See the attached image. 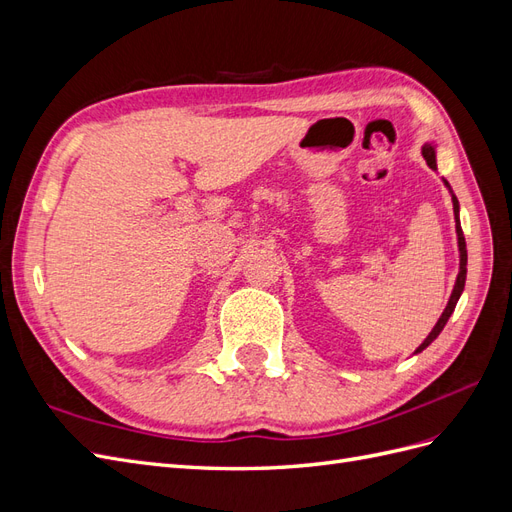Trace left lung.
Segmentation results:
<instances>
[{
  "mask_svg": "<svg viewBox=\"0 0 512 512\" xmlns=\"http://www.w3.org/2000/svg\"><path fill=\"white\" fill-rule=\"evenodd\" d=\"M423 158H425V162H427V166H429L431 170H438V164H436V147L429 145V143H427V145H423ZM444 185L448 188V192H451V198H453L455 230H457V245H459V273H457V280H455V288H453V292H451V299H448V303H446V307H444L442 316H440V318H438V322H436V327L431 329V333L425 337V342L414 350V354L423 352V350L433 342V339H436V337L442 333L444 324L448 322V318H451V314L455 312V305H457V301H459V297H461L463 286H466V273H468V269H466V265H468V250H466V237H463V230H461V224H459V200H457V196L453 194L451 185H448V181H446V179H444Z\"/></svg>",
  "mask_w": 512,
  "mask_h": 512,
  "instance_id": "8db88e82",
  "label": "left lung"
}]
</instances>
